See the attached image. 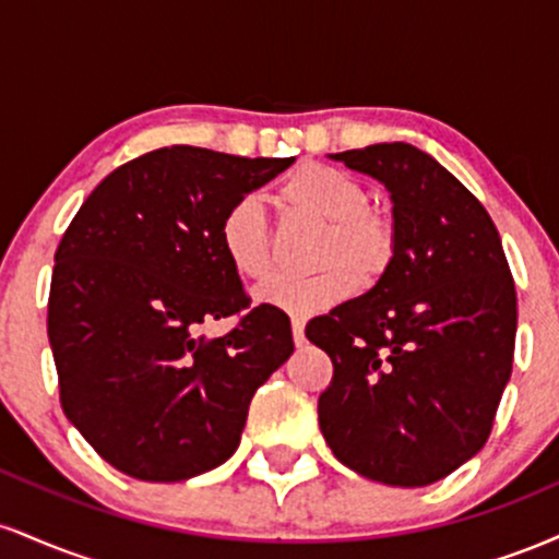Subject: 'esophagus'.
<instances>
[{
    "label": "esophagus",
    "instance_id": "obj_1",
    "mask_svg": "<svg viewBox=\"0 0 559 559\" xmlns=\"http://www.w3.org/2000/svg\"><path fill=\"white\" fill-rule=\"evenodd\" d=\"M292 336L297 346L305 344V320L301 318H292Z\"/></svg>",
    "mask_w": 559,
    "mask_h": 559
}]
</instances>
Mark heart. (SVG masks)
Listing matches in <instances>:
<instances>
[{
  "mask_svg": "<svg viewBox=\"0 0 559 559\" xmlns=\"http://www.w3.org/2000/svg\"><path fill=\"white\" fill-rule=\"evenodd\" d=\"M278 199L292 213L323 223L312 275H281L258 297L275 310L297 318L316 316L336 305L357 284H373L394 260V221L368 204V191L346 170L305 163L286 176ZM223 258L239 278L262 284L275 262L265 213L254 197H241L223 213L217 226Z\"/></svg>",
  "mask_w": 559,
  "mask_h": 559,
  "instance_id": "heart-1",
  "label": "heart"
}]
</instances>
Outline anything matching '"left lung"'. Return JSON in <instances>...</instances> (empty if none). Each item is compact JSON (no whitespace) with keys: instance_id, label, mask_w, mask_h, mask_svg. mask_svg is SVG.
<instances>
[{"instance_id":"obj_1","label":"left lung","mask_w":559,"mask_h":559,"mask_svg":"<svg viewBox=\"0 0 559 559\" xmlns=\"http://www.w3.org/2000/svg\"><path fill=\"white\" fill-rule=\"evenodd\" d=\"M389 189L394 260L362 297L307 323L333 362L318 423L338 463L428 486L484 449L512 373L515 281L484 204L418 146L331 155Z\"/></svg>"}]
</instances>
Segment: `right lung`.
<instances>
[{"instance_id": "obj_1", "label": "right lung", "mask_w": 559, "mask_h": 559, "mask_svg": "<svg viewBox=\"0 0 559 559\" xmlns=\"http://www.w3.org/2000/svg\"><path fill=\"white\" fill-rule=\"evenodd\" d=\"M292 163L163 146L112 170L62 236L47 316L60 404L126 476L173 484L226 463L294 352L286 312L249 307L217 241L230 204ZM230 314L226 337L198 333Z\"/></svg>"}]
</instances>
